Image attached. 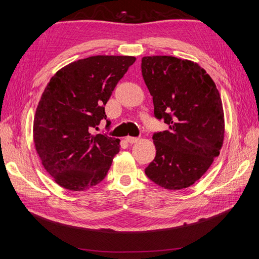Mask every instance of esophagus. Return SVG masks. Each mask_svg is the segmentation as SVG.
Returning a JSON list of instances; mask_svg holds the SVG:
<instances>
[{"label": "esophagus", "mask_w": 259, "mask_h": 259, "mask_svg": "<svg viewBox=\"0 0 259 259\" xmlns=\"http://www.w3.org/2000/svg\"><path fill=\"white\" fill-rule=\"evenodd\" d=\"M125 140L129 142V144H136V142H138V138H135V137H130V136H128V137H125Z\"/></svg>", "instance_id": "34e87169"}]
</instances>
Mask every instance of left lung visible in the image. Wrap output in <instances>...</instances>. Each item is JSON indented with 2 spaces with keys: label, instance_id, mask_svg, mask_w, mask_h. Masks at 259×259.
I'll return each mask as SVG.
<instances>
[{
  "label": "left lung",
  "instance_id": "1",
  "mask_svg": "<svg viewBox=\"0 0 259 259\" xmlns=\"http://www.w3.org/2000/svg\"><path fill=\"white\" fill-rule=\"evenodd\" d=\"M141 72L168 130L153 135L156 157L145 170L168 190L188 188L219 156L225 118L219 91L199 64L171 56L144 57Z\"/></svg>",
  "mask_w": 259,
  "mask_h": 259
}]
</instances>
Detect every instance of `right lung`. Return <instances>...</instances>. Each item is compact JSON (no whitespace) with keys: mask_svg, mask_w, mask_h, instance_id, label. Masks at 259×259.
Wrapping results in <instances>:
<instances>
[{"mask_svg":"<svg viewBox=\"0 0 259 259\" xmlns=\"http://www.w3.org/2000/svg\"><path fill=\"white\" fill-rule=\"evenodd\" d=\"M135 61L129 56L81 59L60 69L46 87L33 139L43 167L59 186L84 191L107 176L120 139L92 131L107 119L104 106Z\"/></svg>","mask_w":259,"mask_h":259,"instance_id":"right-lung-1","label":"right lung"}]
</instances>
